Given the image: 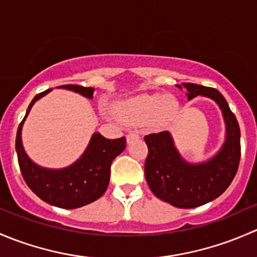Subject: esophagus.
<instances>
[{"label":"esophagus","mask_w":257,"mask_h":257,"mask_svg":"<svg viewBox=\"0 0 257 257\" xmlns=\"http://www.w3.org/2000/svg\"><path fill=\"white\" fill-rule=\"evenodd\" d=\"M139 138V134L136 133V132H131V133L126 134V141H128V143L131 141H134V139H138Z\"/></svg>","instance_id":"esophagus-1"}]
</instances>
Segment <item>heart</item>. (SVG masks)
Wrapping results in <instances>:
<instances>
[{
    "instance_id": "b5f03b06",
    "label": "heart",
    "mask_w": 257,
    "mask_h": 257,
    "mask_svg": "<svg viewBox=\"0 0 257 257\" xmlns=\"http://www.w3.org/2000/svg\"><path fill=\"white\" fill-rule=\"evenodd\" d=\"M178 107L177 99L173 95L144 93L119 103L116 114L128 124H138L148 119L150 126L159 129L175 118Z\"/></svg>"
}]
</instances>
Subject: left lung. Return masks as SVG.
Listing matches in <instances>:
<instances>
[{
  "label": "left lung",
  "mask_w": 257,
  "mask_h": 257,
  "mask_svg": "<svg viewBox=\"0 0 257 257\" xmlns=\"http://www.w3.org/2000/svg\"><path fill=\"white\" fill-rule=\"evenodd\" d=\"M188 100L203 95L214 100L221 109L226 137L221 149L206 162L193 164L181 158L169 132L144 137L148 145L144 174L150 190L157 198L173 206L191 209L204 205L221 195L235 178L239 168L241 147L236 116L226 99L215 88L183 83Z\"/></svg>",
  "instance_id": "8db88e82"
}]
</instances>
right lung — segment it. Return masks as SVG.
<instances>
[{
	"mask_svg": "<svg viewBox=\"0 0 257 257\" xmlns=\"http://www.w3.org/2000/svg\"><path fill=\"white\" fill-rule=\"evenodd\" d=\"M58 88L73 90L92 99L94 88L77 84L59 85ZM47 89L32 99L25 118L18 126L16 152L21 173L28 188L40 199L62 209H77L93 203L105 193L109 184L110 165L114 158L125 149V138L107 139L99 133L92 136L82 157L63 169H47L33 163L26 154L22 145V126L32 105L40 98L51 92Z\"/></svg>",
	"mask_w": 257,
	"mask_h": 257,
	"instance_id": "1",
	"label": "right lung"
}]
</instances>
